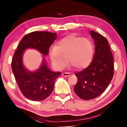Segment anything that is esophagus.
<instances>
[{
	"instance_id": "esophagus-1",
	"label": "esophagus",
	"mask_w": 127,
	"mask_h": 127,
	"mask_svg": "<svg viewBox=\"0 0 127 127\" xmlns=\"http://www.w3.org/2000/svg\"><path fill=\"white\" fill-rule=\"evenodd\" d=\"M62 75V76H66V77H68V76H70V74L68 72H63Z\"/></svg>"
}]
</instances>
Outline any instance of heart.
Listing matches in <instances>:
<instances>
[{
	"instance_id": "1",
	"label": "heart",
	"mask_w": 127,
	"mask_h": 127,
	"mask_svg": "<svg viewBox=\"0 0 127 127\" xmlns=\"http://www.w3.org/2000/svg\"><path fill=\"white\" fill-rule=\"evenodd\" d=\"M93 53V45L89 39L68 35L60 40L56 47L51 48L49 56L53 67L57 69L63 68L67 61L70 66L80 69L90 64Z\"/></svg>"
}]
</instances>
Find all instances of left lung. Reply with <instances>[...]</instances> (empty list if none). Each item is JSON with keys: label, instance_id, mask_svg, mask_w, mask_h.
Returning a JSON list of instances; mask_svg holds the SVG:
<instances>
[{"label": "left lung", "instance_id": "left-lung-1", "mask_svg": "<svg viewBox=\"0 0 127 127\" xmlns=\"http://www.w3.org/2000/svg\"><path fill=\"white\" fill-rule=\"evenodd\" d=\"M93 38L95 53L92 63L84 70L76 73L78 82L74 92L85 100L94 99L104 92L113 78V58L106 38L91 30Z\"/></svg>", "mask_w": 127, "mask_h": 127}]
</instances>
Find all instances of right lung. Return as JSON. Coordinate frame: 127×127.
<instances>
[{"instance_id": "right-lung-1", "label": "right lung", "mask_w": 127, "mask_h": 127, "mask_svg": "<svg viewBox=\"0 0 127 127\" xmlns=\"http://www.w3.org/2000/svg\"><path fill=\"white\" fill-rule=\"evenodd\" d=\"M56 34L49 32L29 33L23 37L14 55L11 64L12 72L21 93L32 101H42L49 97L54 88L55 82L61 72L50 70L44 57L38 69L29 70L23 63V55L27 49H35L44 56L48 55L49 47L56 40Z\"/></svg>"}]
</instances>
